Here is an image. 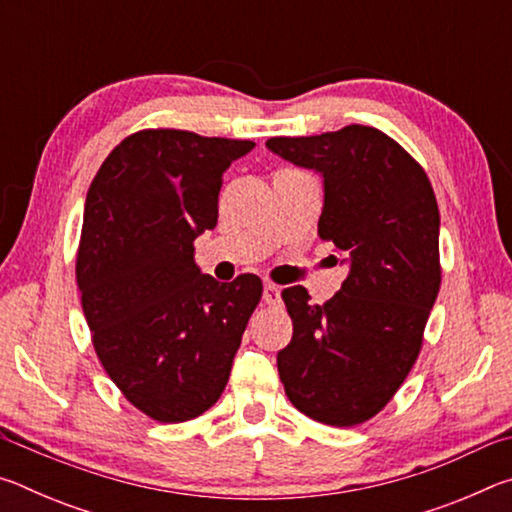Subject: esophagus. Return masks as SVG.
<instances>
[{
    "instance_id": "obj_1",
    "label": "esophagus",
    "mask_w": 512,
    "mask_h": 512,
    "mask_svg": "<svg viewBox=\"0 0 512 512\" xmlns=\"http://www.w3.org/2000/svg\"><path fill=\"white\" fill-rule=\"evenodd\" d=\"M264 302L268 307H280L282 298H280V287H277V284L273 282L264 284Z\"/></svg>"
}]
</instances>
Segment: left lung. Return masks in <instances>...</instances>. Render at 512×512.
<instances>
[{"instance_id": "obj_1", "label": "left lung", "mask_w": 512, "mask_h": 512, "mask_svg": "<svg viewBox=\"0 0 512 512\" xmlns=\"http://www.w3.org/2000/svg\"><path fill=\"white\" fill-rule=\"evenodd\" d=\"M268 149L325 178L318 237L350 262L334 298L282 291L293 336L277 352L284 393L307 418L354 427L400 391L440 291V212L422 164L372 126L271 137Z\"/></svg>"}]
</instances>
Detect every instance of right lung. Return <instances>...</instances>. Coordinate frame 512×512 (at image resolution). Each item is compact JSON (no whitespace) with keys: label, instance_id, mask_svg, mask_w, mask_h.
<instances>
[{"label":"right lung","instance_id":"right-lung-1","mask_svg":"<svg viewBox=\"0 0 512 512\" xmlns=\"http://www.w3.org/2000/svg\"><path fill=\"white\" fill-rule=\"evenodd\" d=\"M250 140L144 128L121 140L85 198L76 284L103 370L158 422L203 415L228 384L262 280L198 271L194 239L219 219L223 171Z\"/></svg>","mask_w":512,"mask_h":512}]
</instances>
